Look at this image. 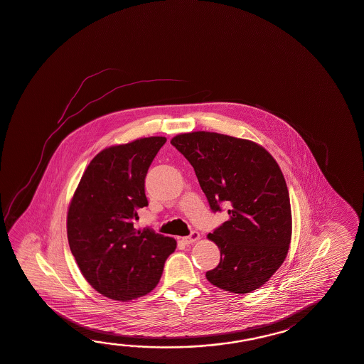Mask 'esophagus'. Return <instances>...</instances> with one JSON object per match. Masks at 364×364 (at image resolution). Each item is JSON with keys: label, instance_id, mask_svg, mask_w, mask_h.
Instances as JSON below:
<instances>
[{"label": "esophagus", "instance_id": "34e87169", "mask_svg": "<svg viewBox=\"0 0 364 364\" xmlns=\"http://www.w3.org/2000/svg\"><path fill=\"white\" fill-rule=\"evenodd\" d=\"M199 237H200L199 236V233H198L196 230H194V232H191V233H190V236L183 237V238H182V241L188 245V244H193L195 241H198V240H199Z\"/></svg>", "mask_w": 364, "mask_h": 364}]
</instances>
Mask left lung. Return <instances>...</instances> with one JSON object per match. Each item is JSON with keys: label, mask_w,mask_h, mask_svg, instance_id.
<instances>
[{"label": "left lung", "mask_w": 364, "mask_h": 364, "mask_svg": "<svg viewBox=\"0 0 364 364\" xmlns=\"http://www.w3.org/2000/svg\"><path fill=\"white\" fill-rule=\"evenodd\" d=\"M170 143L193 165L212 212L228 208L229 219L208 235L220 262L207 279L233 294L261 287L284 261L292 233L277 161L261 145L216 132L181 134Z\"/></svg>", "instance_id": "obj_1"}]
</instances>
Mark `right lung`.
<instances>
[{"label": "right lung", "mask_w": 364, "mask_h": 364, "mask_svg": "<svg viewBox=\"0 0 364 364\" xmlns=\"http://www.w3.org/2000/svg\"><path fill=\"white\" fill-rule=\"evenodd\" d=\"M165 143L153 136L103 149L85 170L69 205L70 252L89 284L112 300L149 294L176 250L174 238L134 227L148 205L146 173Z\"/></svg>", "instance_id": "right-lung-1"}]
</instances>
